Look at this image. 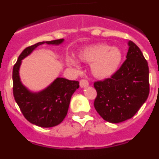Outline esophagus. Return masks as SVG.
<instances>
[{
  "mask_svg": "<svg viewBox=\"0 0 159 159\" xmlns=\"http://www.w3.org/2000/svg\"><path fill=\"white\" fill-rule=\"evenodd\" d=\"M88 85H89V83L86 80H81L80 82V88H86Z\"/></svg>",
  "mask_w": 159,
  "mask_h": 159,
  "instance_id": "34e87169",
  "label": "esophagus"
}]
</instances>
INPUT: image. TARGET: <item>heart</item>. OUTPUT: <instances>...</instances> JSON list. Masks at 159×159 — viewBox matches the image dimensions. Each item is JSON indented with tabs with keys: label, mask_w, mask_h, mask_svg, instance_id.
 I'll use <instances>...</instances> for the list:
<instances>
[{
	"label": "heart",
	"mask_w": 159,
	"mask_h": 159,
	"mask_svg": "<svg viewBox=\"0 0 159 159\" xmlns=\"http://www.w3.org/2000/svg\"><path fill=\"white\" fill-rule=\"evenodd\" d=\"M79 59L82 62L91 64L92 75L98 79H107L119 70L123 60V54L117 47H111L106 43H98L82 49L79 53ZM68 63L75 69L80 64L75 59L68 58Z\"/></svg>",
	"instance_id": "heart-1"
}]
</instances>
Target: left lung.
I'll return each mask as SVG.
<instances>
[{
    "label": "left lung",
    "mask_w": 159,
    "mask_h": 159,
    "mask_svg": "<svg viewBox=\"0 0 159 159\" xmlns=\"http://www.w3.org/2000/svg\"><path fill=\"white\" fill-rule=\"evenodd\" d=\"M127 60L111 78L94 83V102L102 119L119 123L130 119L146 102L150 92L149 67L139 48L128 42Z\"/></svg>",
    "instance_id": "8db88e82"
}]
</instances>
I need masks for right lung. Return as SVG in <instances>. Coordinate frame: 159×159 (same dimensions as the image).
<instances>
[{
    "instance_id": "1",
    "label": "right lung",
    "mask_w": 159,
    "mask_h": 159,
    "mask_svg": "<svg viewBox=\"0 0 159 159\" xmlns=\"http://www.w3.org/2000/svg\"><path fill=\"white\" fill-rule=\"evenodd\" d=\"M64 39L43 41L29 46L20 53L12 70L14 99L23 116L32 124L41 127L57 126L67 116L71 95L78 89V81L58 77L49 86L38 92H31L22 84L19 70L21 60L43 43L59 45Z\"/></svg>"
}]
</instances>
